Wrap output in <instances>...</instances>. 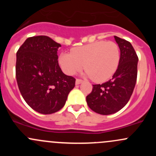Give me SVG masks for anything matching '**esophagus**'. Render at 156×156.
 <instances>
[{
    "instance_id": "34e87169",
    "label": "esophagus",
    "mask_w": 156,
    "mask_h": 156,
    "mask_svg": "<svg viewBox=\"0 0 156 156\" xmlns=\"http://www.w3.org/2000/svg\"><path fill=\"white\" fill-rule=\"evenodd\" d=\"M82 82H83L82 80H81V79H78V78H77V79H76V81H75V84H76L77 85H78V84H81V83H82Z\"/></svg>"
}]
</instances>
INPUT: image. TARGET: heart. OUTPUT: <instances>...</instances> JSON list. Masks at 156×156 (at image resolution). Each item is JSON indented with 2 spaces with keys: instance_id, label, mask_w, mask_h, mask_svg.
<instances>
[{
  "instance_id": "1",
  "label": "heart",
  "mask_w": 156,
  "mask_h": 156,
  "mask_svg": "<svg viewBox=\"0 0 156 156\" xmlns=\"http://www.w3.org/2000/svg\"><path fill=\"white\" fill-rule=\"evenodd\" d=\"M120 58V49L117 44L100 41L73 48L71 53H61L59 64L68 75H75L84 65L87 76L97 82H103L115 73Z\"/></svg>"
}]
</instances>
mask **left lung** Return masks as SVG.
<instances>
[{
	"label": "left lung",
	"instance_id": "obj_1",
	"mask_svg": "<svg viewBox=\"0 0 156 156\" xmlns=\"http://www.w3.org/2000/svg\"><path fill=\"white\" fill-rule=\"evenodd\" d=\"M120 49L119 67L112 78L102 84H94L86 100L90 108L100 115H111L122 109L130 100L137 77L138 57L131 44L114 36Z\"/></svg>",
	"mask_w": 156,
	"mask_h": 156
}]
</instances>
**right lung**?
I'll use <instances>...</instances> for the list:
<instances>
[{
	"instance_id": "right-lung-1",
	"label": "right lung",
	"mask_w": 156,
	"mask_h": 156,
	"mask_svg": "<svg viewBox=\"0 0 156 156\" xmlns=\"http://www.w3.org/2000/svg\"><path fill=\"white\" fill-rule=\"evenodd\" d=\"M61 45L48 36L29 37L16 53V77L25 101L34 111L52 114L64 106L75 85L58 63Z\"/></svg>"
}]
</instances>
